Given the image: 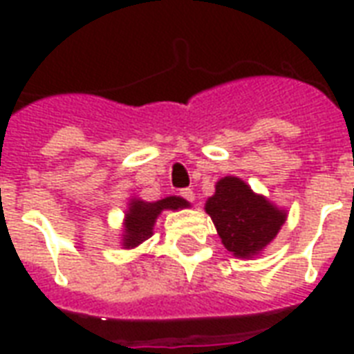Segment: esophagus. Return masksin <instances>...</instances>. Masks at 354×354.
Listing matches in <instances>:
<instances>
[{"label":"esophagus","instance_id":"1","mask_svg":"<svg viewBox=\"0 0 354 354\" xmlns=\"http://www.w3.org/2000/svg\"><path fill=\"white\" fill-rule=\"evenodd\" d=\"M180 194H182L183 198L187 200V202H194V193L191 191V189H182V191H180Z\"/></svg>","mask_w":354,"mask_h":354}]
</instances>
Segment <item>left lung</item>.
<instances>
[{
	"label": "left lung",
	"instance_id": "obj_1",
	"mask_svg": "<svg viewBox=\"0 0 354 354\" xmlns=\"http://www.w3.org/2000/svg\"><path fill=\"white\" fill-rule=\"evenodd\" d=\"M205 213L227 252L242 259L263 252L286 221L285 211L253 193L250 185L235 176L216 182L215 194L205 202Z\"/></svg>",
	"mask_w": 354,
	"mask_h": 354
}]
</instances>
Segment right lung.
Instances as JSON below:
<instances>
[{
	"instance_id": "obj_1",
	"label": "right lung",
	"mask_w": 354,
	"mask_h": 354,
	"mask_svg": "<svg viewBox=\"0 0 354 354\" xmlns=\"http://www.w3.org/2000/svg\"><path fill=\"white\" fill-rule=\"evenodd\" d=\"M189 207L187 200L180 196H167L158 202H145V200L132 198L128 204L127 221H124V235H122V246L136 248L141 242L152 236L156 218L163 209H182Z\"/></svg>"
}]
</instances>
